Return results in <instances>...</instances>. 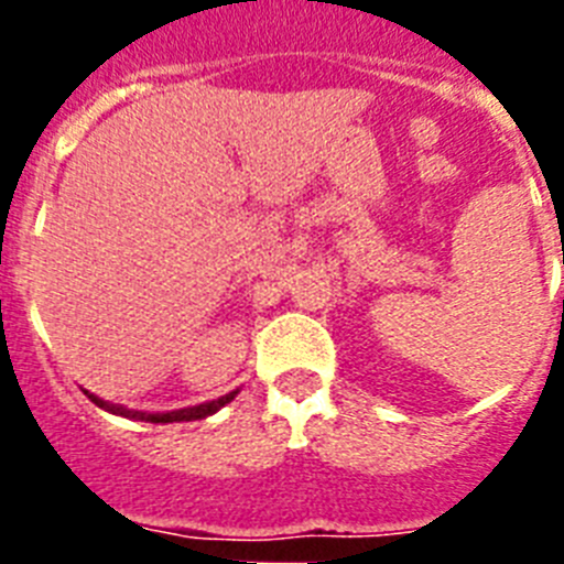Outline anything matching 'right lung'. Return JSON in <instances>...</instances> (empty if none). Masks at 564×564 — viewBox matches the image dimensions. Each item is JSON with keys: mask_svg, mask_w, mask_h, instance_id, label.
<instances>
[{"mask_svg": "<svg viewBox=\"0 0 564 564\" xmlns=\"http://www.w3.org/2000/svg\"><path fill=\"white\" fill-rule=\"evenodd\" d=\"M89 401L101 406V410L112 412V415H121V417H132V421H147V423H181V421H203V417L214 415L217 410H223L226 403L234 401L237 390L228 392V395L217 398V401H206V403H197V406H186V410H174V412H141V410H127V406H118V403H109L101 401L98 395L87 392Z\"/></svg>", "mask_w": 564, "mask_h": 564, "instance_id": "right-lung-1", "label": "right lung"}]
</instances>
